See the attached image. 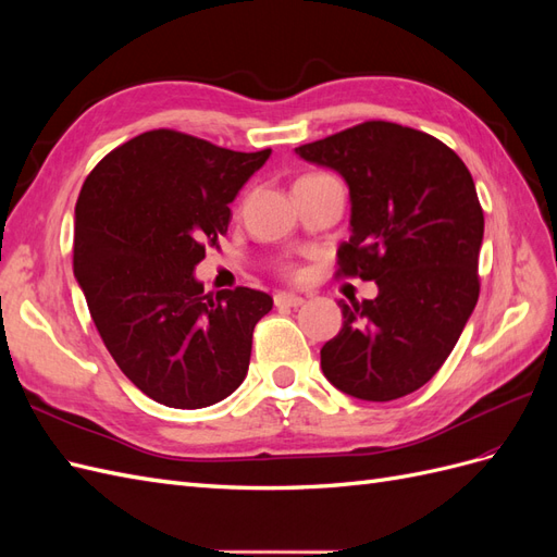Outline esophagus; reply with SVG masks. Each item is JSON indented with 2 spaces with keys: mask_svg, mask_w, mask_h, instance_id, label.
<instances>
[{
  "mask_svg": "<svg viewBox=\"0 0 557 557\" xmlns=\"http://www.w3.org/2000/svg\"><path fill=\"white\" fill-rule=\"evenodd\" d=\"M274 305L276 307H293V309H297V307L305 305V297L293 295V293H278V295H274Z\"/></svg>",
  "mask_w": 557,
  "mask_h": 557,
  "instance_id": "1",
  "label": "esophagus"
}]
</instances>
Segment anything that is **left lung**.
<instances>
[{
	"label": "left lung",
	"instance_id": "obj_1",
	"mask_svg": "<svg viewBox=\"0 0 557 557\" xmlns=\"http://www.w3.org/2000/svg\"><path fill=\"white\" fill-rule=\"evenodd\" d=\"M295 153L346 181L342 274L379 285L374 299L339 301L344 327L320 348L323 374L364 401L409 395L440 372L479 301L483 211L474 178L440 139L385 121Z\"/></svg>",
	"mask_w": 557,
	"mask_h": 557
}]
</instances>
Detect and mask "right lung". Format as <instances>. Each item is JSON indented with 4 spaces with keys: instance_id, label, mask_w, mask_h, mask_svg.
<instances>
[{
    "instance_id": "obj_1",
    "label": "right lung",
    "mask_w": 557,
    "mask_h": 557,
    "mask_svg": "<svg viewBox=\"0 0 557 557\" xmlns=\"http://www.w3.org/2000/svg\"><path fill=\"white\" fill-rule=\"evenodd\" d=\"M272 148L239 153L174 129L99 162L74 213V276L121 372L172 409H205L244 383L267 293H205L195 267Z\"/></svg>"
}]
</instances>
